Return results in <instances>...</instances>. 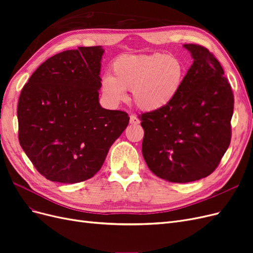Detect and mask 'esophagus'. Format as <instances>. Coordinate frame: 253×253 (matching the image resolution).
Segmentation results:
<instances>
[{
    "label": "esophagus",
    "instance_id": "obj_1",
    "mask_svg": "<svg viewBox=\"0 0 253 253\" xmlns=\"http://www.w3.org/2000/svg\"><path fill=\"white\" fill-rule=\"evenodd\" d=\"M129 124L134 125V126L138 125V124H139V119L137 118V117L135 116V115H131V116H129Z\"/></svg>",
    "mask_w": 253,
    "mask_h": 253
}]
</instances>
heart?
Segmentation results:
<instances>
[{
  "instance_id": "heart-1",
  "label": "heart",
  "mask_w": 253,
  "mask_h": 253,
  "mask_svg": "<svg viewBox=\"0 0 253 253\" xmlns=\"http://www.w3.org/2000/svg\"><path fill=\"white\" fill-rule=\"evenodd\" d=\"M185 67L177 58L162 52L150 55H121L113 61L111 76L101 80V91L113 103L125 100L132 89L134 104L144 112L169 106L179 94Z\"/></svg>"
}]
</instances>
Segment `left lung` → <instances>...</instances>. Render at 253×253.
Here are the masks:
<instances>
[{
    "mask_svg": "<svg viewBox=\"0 0 253 253\" xmlns=\"http://www.w3.org/2000/svg\"><path fill=\"white\" fill-rule=\"evenodd\" d=\"M193 63L179 94L166 109L139 116L149 169L171 182L202 179L216 169L231 140L233 93L217 59L206 47L183 44Z\"/></svg>",
    "mask_w": 253,
    "mask_h": 253,
    "instance_id": "8db88e82",
    "label": "left lung"
}]
</instances>
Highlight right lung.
<instances>
[{"label":"right lung","instance_id":"obj_1","mask_svg":"<svg viewBox=\"0 0 253 253\" xmlns=\"http://www.w3.org/2000/svg\"><path fill=\"white\" fill-rule=\"evenodd\" d=\"M101 46L65 50L43 62L18 103L19 141L45 178L62 183L89 179L125 131L126 112L99 103Z\"/></svg>","mask_w":253,"mask_h":253}]
</instances>
